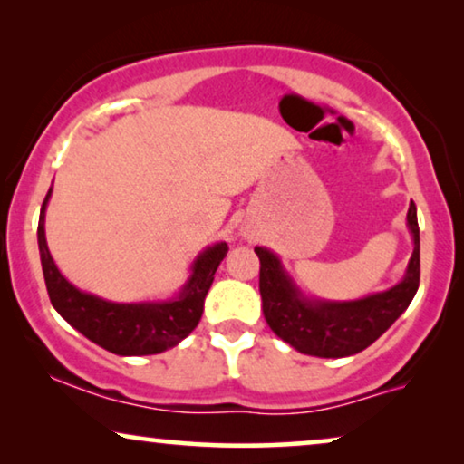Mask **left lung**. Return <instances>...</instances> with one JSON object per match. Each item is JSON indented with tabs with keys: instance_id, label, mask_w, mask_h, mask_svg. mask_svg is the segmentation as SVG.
Instances as JSON below:
<instances>
[{
	"instance_id": "8db88e82",
	"label": "left lung",
	"mask_w": 464,
	"mask_h": 464,
	"mask_svg": "<svg viewBox=\"0 0 464 464\" xmlns=\"http://www.w3.org/2000/svg\"><path fill=\"white\" fill-rule=\"evenodd\" d=\"M408 227L414 253L403 281L353 302L306 297L283 270L281 259L264 246H256L262 308L272 332L295 351L313 357L340 359L365 351L405 313L420 285V230L414 202H410Z\"/></svg>"
}]
</instances>
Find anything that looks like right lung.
<instances>
[{"mask_svg": "<svg viewBox=\"0 0 464 464\" xmlns=\"http://www.w3.org/2000/svg\"><path fill=\"white\" fill-rule=\"evenodd\" d=\"M50 194L53 188L48 189L40 211L37 245H40L44 281L56 313L94 344L122 357L164 353L188 338L198 325L205 310V297L211 289L221 259L226 257L227 245L215 243L194 259L192 275L183 285L181 294L173 300L139 304L107 302L103 297L73 287L56 268L44 230Z\"/></svg>", "mask_w": 464, "mask_h": 464, "instance_id": "add662e5", "label": "right lung"}]
</instances>
